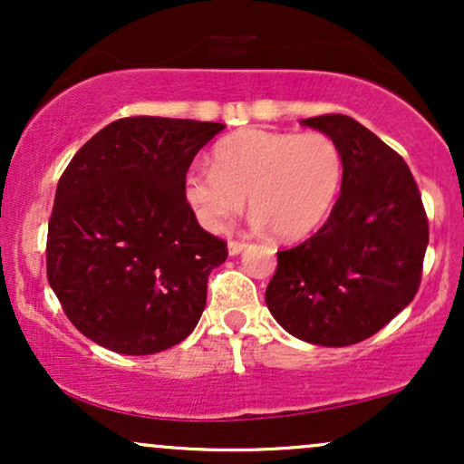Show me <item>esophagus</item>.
Masks as SVG:
<instances>
[{"mask_svg": "<svg viewBox=\"0 0 464 464\" xmlns=\"http://www.w3.org/2000/svg\"><path fill=\"white\" fill-rule=\"evenodd\" d=\"M244 246H246V242H244V239H231V242H228V253L231 255L242 253Z\"/></svg>", "mask_w": 464, "mask_h": 464, "instance_id": "obj_1", "label": "esophagus"}]
</instances>
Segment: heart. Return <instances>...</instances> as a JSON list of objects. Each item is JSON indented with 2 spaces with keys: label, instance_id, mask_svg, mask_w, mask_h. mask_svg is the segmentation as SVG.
<instances>
[{
  "label": "heart",
  "instance_id": "heart-1",
  "mask_svg": "<svg viewBox=\"0 0 464 464\" xmlns=\"http://www.w3.org/2000/svg\"><path fill=\"white\" fill-rule=\"evenodd\" d=\"M211 163L189 169L185 198L216 231L248 196L257 225L279 239H301L327 218L343 183V154L324 132L242 129L216 143Z\"/></svg>",
  "mask_w": 464,
  "mask_h": 464
}]
</instances>
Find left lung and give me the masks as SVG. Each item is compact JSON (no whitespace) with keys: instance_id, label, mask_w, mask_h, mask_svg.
I'll use <instances>...</instances> for the list:
<instances>
[{"instance_id":"left-lung-1","label":"left lung","mask_w":464,"mask_h":464,"mask_svg":"<svg viewBox=\"0 0 464 464\" xmlns=\"http://www.w3.org/2000/svg\"><path fill=\"white\" fill-rule=\"evenodd\" d=\"M343 154V185L327 222L276 250L266 287L275 321L296 338L347 347L380 332L419 292L430 227L401 154L347 115L307 117Z\"/></svg>"}]
</instances>
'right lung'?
Returning a JSON list of instances; mask_svg holds the SVG:
<instances>
[{
  "instance_id": "add662e5",
  "label": "right lung",
  "mask_w": 464,
  "mask_h": 464,
  "mask_svg": "<svg viewBox=\"0 0 464 464\" xmlns=\"http://www.w3.org/2000/svg\"><path fill=\"white\" fill-rule=\"evenodd\" d=\"M225 124L121 117L84 143L58 180L47 225V281L73 327L126 355L194 332L225 239L196 220L185 177Z\"/></svg>"
}]
</instances>
